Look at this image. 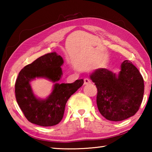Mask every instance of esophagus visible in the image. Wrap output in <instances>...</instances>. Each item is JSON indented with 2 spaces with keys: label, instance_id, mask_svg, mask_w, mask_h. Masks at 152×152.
<instances>
[{
  "label": "esophagus",
  "instance_id": "esophagus-1",
  "mask_svg": "<svg viewBox=\"0 0 152 152\" xmlns=\"http://www.w3.org/2000/svg\"><path fill=\"white\" fill-rule=\"evenodd\" d=\"M84 84H88L91 83V81L90 80V79H88V78H84Z\"/></svg>",
  "mask_w": 152,
  "mask_h": 152
}]
</instances>
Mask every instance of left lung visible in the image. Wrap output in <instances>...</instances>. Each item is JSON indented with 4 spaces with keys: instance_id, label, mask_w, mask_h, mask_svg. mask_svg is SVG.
I'll return each instance as SVG.
<instances>
[{
    "instance_id": "left-lung-1",
    "label": "left lung",
    "mask_w": 152,
    "mask_h": 152,
    "mask_svg": "<svg viewBox=\"0 0 152 152\" xmlns=\"http://www.w3.org/2000/svg\"><path fill=\"white\" fill-rule=\"evenodd\" d=\"M91 79L97 88L98 109L107 119L120 121L138 111L143 101L144 81L132 61H123L119 75L102 68L92 73Z\"/></svg>"
}]
</instances>
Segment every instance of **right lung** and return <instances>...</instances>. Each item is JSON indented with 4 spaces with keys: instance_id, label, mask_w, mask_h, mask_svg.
Instances as JSON below:
<instances>
[{
    "instance_id": "1",
    "label": "right lung",
    "mask_w": 152,
    "mask_h": 152,
    "mask_svg": "<svg viewBox=\"0 0 152 152\" xmlns=\"http://www.w3.org/2000/svg\"><path fill=\"white\" fill-rule=\"evenodd\" d=\"M63 63L62 58L53 51L38 58L20 71L15 85V96L29 122L42 127L58 124L64 117L69 98L84 84L83 79L71 84L56 83L62 74L60 66ZM36 77H44L56 82L47 99H38L32 93L29 82Z\"/></svg>"
}]
</instances>
